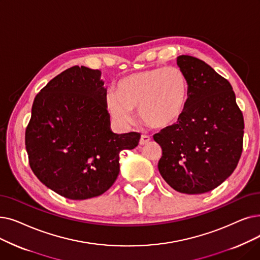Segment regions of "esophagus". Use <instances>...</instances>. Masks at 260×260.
<instances>
[{"instance_id":"1","label":"esophagus","mask_w":260,"mask_h":260,"mask_svg":"<svg viewBox=\"0 0 260 260\" xmlns=\"http://www.w3.org/2000/svg\"><path fill=\"white\" fill-rule=\"evenodd\" d=\"M150 141H151V138L149 136H145V135H142L140 140H139V144L140 145H146V144L150 143Z\"/></svg>"}]
</instances>
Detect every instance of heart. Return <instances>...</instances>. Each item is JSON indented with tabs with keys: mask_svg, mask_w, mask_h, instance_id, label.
<instances>
[{
	"mask_svg": "<svg viewBox=\"0 0 260 260\" xmlns=\"http://www.w3.org/2000/svg\"><path fill=\"white\" fill-rule=\"evenodd\" d=\"M190 84L187 75L176 67L154 68L122 77L118 89L106 93V107L120 125L133 121L134 109L154 129L172 128L187 109Z\"/></svg>",
	"mask_w": 260,
	"mask_h": 260,
	"instance_id": "heart-1",
	"label": "heart"
}]
</instances>
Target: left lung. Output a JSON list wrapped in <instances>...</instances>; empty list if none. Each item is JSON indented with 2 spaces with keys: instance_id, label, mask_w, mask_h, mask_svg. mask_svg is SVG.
<instances>
[{
  "instance_id": "obj_1",
  "label": "left lung",
  "mask_w": 260,
  "mask_h": 260,
  "mask_svg": "<svg viewBox=\"0 0 260 260\" xmlns=\"http://www.w3.org/2000/svg\"><path fill=\"white\" fill-rule=\"evenodd\" d=\"M176 62L189 80V101L177 125L154 135L162 149L158 170L178 192L201 194L221 185L238 165L243 116L231 84L209 64L188 55Z\"/></svg>"
}]
</instances>
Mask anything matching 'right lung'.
Wrapping results in <instances>:
<instances>
[{
    "mask_svg": "<svg viewBox=\"0 0 260 260\" xmlns=\"http://www.w3.org/2000/svg\"><path fill=\"white\" fill-rule=\"evenodd\" d=\"M101 74L75 66L54 77L34 100L25 132L34 174L70 200L103 194L119 175L120 152L140 139L138 133L111 131Z\"/></svg>",
    "mask_w": 260,
    "mask_h": 260,
    "instance_id": "right-lung-1",
    "label": "right lung"
}]
</instances>
